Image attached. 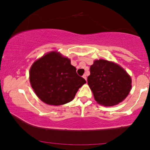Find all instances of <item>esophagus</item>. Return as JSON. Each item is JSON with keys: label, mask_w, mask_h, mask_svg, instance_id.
Here are the masks:
<instances>
[{"label": "esophagus", "mask_w": 150, "mask_h": 150, "mask_svg": "<svg viewBox=\"0 0 150 150\" xmlns=\"http://www.w3.org/2000/svg\"><path fill=\"white\" fill-rule=\"evenodd\" d=\"M82 77H83V78L85 79V80H87V75H86V74H84L83 76H82Z\"/></svg>", "instance_id": "esophagus-1"}]
</instances>
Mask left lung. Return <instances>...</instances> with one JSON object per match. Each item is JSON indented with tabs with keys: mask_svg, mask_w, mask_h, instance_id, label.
Segmentation results:
<instances>
[{
	"mask_svg": "<svg viewBox=\"0 0 150 150\" xmlns=\"http://www.w3.org/2000/svg\"><path fill=\"white\" fill-rule=\"evenodd\" d=\"M87 83L98 104L111 106L119 104L131 89V77L119 65L99 59L90 66Z\"/></svg>",
	"mask_w": 150,
	"mask_h": 150,
	"instance_id": "1",
	"label": "left lung"
}]
</instances>
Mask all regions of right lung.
I'll list each match as a JSON object with an SVG mask.
<instances>
[{"mask_svg": "<svg viewBox=\"0 0 150 150\" xmlns=\"http://www.w3.org/2000/svg\"><path fill=\"white\" fill-rule=\"evenodd\" d=\"M31 86L43 102L59 106L71 101L86 80L79 76L70 60L57 51L46 53L32 64Z\"/></svg>", "mask_w": 150, "mask_h": 150, "instance_id": "add662e5", "label": "right lung"}]
</instances>
